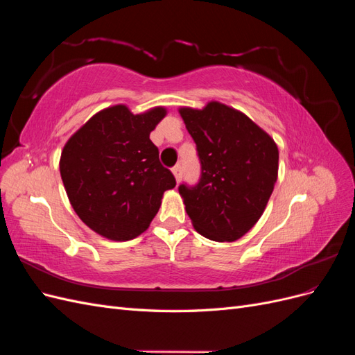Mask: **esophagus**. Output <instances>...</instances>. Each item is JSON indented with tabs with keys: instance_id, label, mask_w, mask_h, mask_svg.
<instances>
[{
	"instance_id": "1",
	"label": "esophagus",
	"mask_w": 355,
	"mask_h": 355,
	"mask_svg": "<svg viewBox=\"0 0 355 355\" xmlns=\"http://www.w3.org/2000/svg\"><path fill=\"white\" fill-rule=\"evenodd\" d=\"M171 171H173V175H175L176 180L179 182L180 178H182V166H180V164H176L173 168H171Z\"/></svg>"
}]
</instances>
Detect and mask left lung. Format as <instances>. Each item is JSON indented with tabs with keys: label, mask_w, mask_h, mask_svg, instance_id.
I'll use <instances>...</instances> for the list:
<instances>
[{
	"label": "left lung",
	"mask_w": 355,
	"mask_h": 355,
	"mask_svg": "<svg viewBox=\"0 0 355 355\" xmlns=\"http://www.w3.org/2000/svg\"><path fill=\"white\" fill-rule=\"evenodd\" d=\"M200 159L196 185H179L194 228L214 241L241 239L259 220L278 173L275 142L249 116L227 105L182 108Z\"/></svg>",
	"instance_id": "8db88e82"
}]
</instances>
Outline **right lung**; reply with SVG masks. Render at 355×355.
<instances>
[{"label":"right lung","instance_id":"add662e5","mask_svg":"<svg viewBox=\"0 0 355 355\" xmlns=\"http://www.w3.org/2000/svg\"><path fill=\"white\" fill-rule=\"evenodd\" d=\"M164 108L133 115L116 105L92 116L65 145L60 176L80 219L103 237L125 241L148 227L176 179L159 163L149 133Z\"/></svg>","mask_w":355,"mask_h":355}]
</instances>
